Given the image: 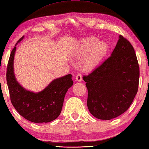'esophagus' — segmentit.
Returning <instances> with one entry per match:
<instances>
[{
	"label": "esophagus",
	"mask_w": 149,
	"mask_h": 149,
	"mask_svg": "<svg viewBox=\"0 0 149 149\" xmlns=\"http://www.w3.org/2000/svg\"><path fill=\"white\" fill-rule=\"evenodd\" d=\"M82 80V74L80 73H78L76 76V80L78 81V82H81Z\"/></svg>",
	"instance_id": "34e87169"
}]
</instances>
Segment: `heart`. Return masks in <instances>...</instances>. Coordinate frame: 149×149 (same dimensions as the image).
Masks as SVG:
<instances>
[{
	"label": "heart",
	"mask_w": 149,
	"mask_h": 149,
	"mask_svg": "<svg viewBox=\"0 0 149 149\" xmlns=\"http://www.w3.org/2000/svg\"><path fill=\"white\" fill-rule=\"evenodd\" d=\"M106 50V45L102 42H98L95 37H89L80 42L77 50V56L84 58V67L91 70L96 67Z\"/></svg>",
	"instance_id": "b5f03b06"
}]
</instances>
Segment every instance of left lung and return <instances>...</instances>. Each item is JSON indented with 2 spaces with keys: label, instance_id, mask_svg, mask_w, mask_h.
<instances>
[{
  "label": "left lung",
  "instance_id": "left-lung-1",
  "mask_svg": "<svg viewBox=\"0 0 149 149\" xmlns=\"http://www.w3.org/2000/svg\"><path fill=\"white\" fill-rule=\"evenodd\" d=\"M139 67L131 43L119 36L110 56L90 74L84 76L87 105L95 117L109 120L127 110L137 93Z\"/></svg>",
  "mask_w": 149,
  "mask_h": 149
}]
</instances>
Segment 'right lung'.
<instances>
[{
  "label": "right lung",
  "instance_id": "1",
  "mask_svg": "<svg viewBox=\"0 0 149 149\" xmlns=\"http://www.w3.org/2000/svg\"><path fill=\"white\" fill-rule=\"evenodd\" d=\"M8 61L6 80L11 102L19 113L27 120L36 123H49L60 116L64 97L73 84L72 75L69 74L52 81L43 91L33 93L28 91L17 81L13 71V60L17 44Z\"/></svg>",
  "mask_w": 149,
  "mask_h": 149
}]
</instances>
